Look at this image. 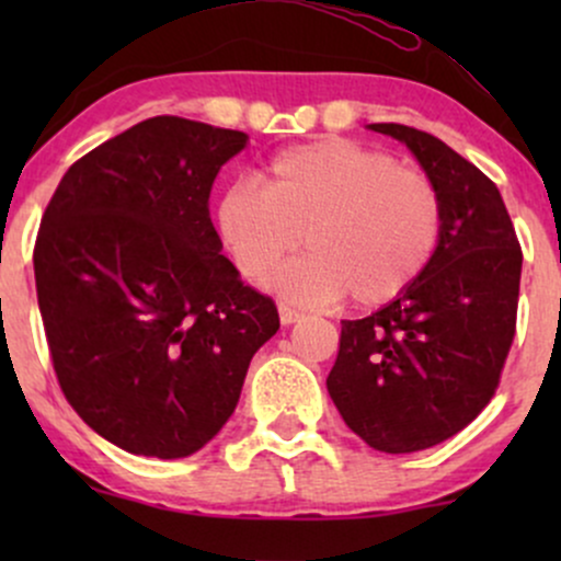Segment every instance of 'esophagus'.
<instances>
[{"label": "esophagus", "mask_w": 561, "mask_h": 561, "mask_svg": "<svg viewBox=\"0 0 561 561\" xmlns=\"http://www.w3.org/2000/svg\"><path fill=\"white\" fill-rule=\"evenodd\" d=\"M302 319V313L298 311V308H293V306H287V302H279V321L285 327H289V324H295V321H300Z\"/></svg>", "instance_id": "34e87169"}]
</instances>
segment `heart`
<instances>
[{
  "instance_id": "obj_1",
  "label": "heart",
  "mask_w": 561,
  "mask_h": 561,
  "mask_svg": "<svg viewBox=\"0 0 561 561\" xmlns=\"http://www.w3.org/2000/svg\"><path fill=\"white\" fill-rule=\"evenodd\" d=\"M216 231L248 279L272 274L306 231L311 255L276 274L282 295L319 306L351 293L358 306H382L435 259L443 195L430 173L398 165L390 152L324 137L276 152L266 186H227Z\"/></svg>"
}]
</instances>
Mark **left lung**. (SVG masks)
I'll list each match as a JSON object with an SVG mask.
<instances>
[{
  "label": "left lung",
  "mask_w": 561,
  "mask_h": 561,
  "mask_svg": "<svg viewBox=\"0 0 561 561\" xmlns=\"http://www.w3.org/2000/svg\"><path fill=\"white\" fill-rule=\"evenodd\" d=\"M443 195V237L427 272L366 319L343 321L327 390L340 416L385 454L433 448L491 403L517 330L523 250L499 186L446 141L401 124Z\"/></svg>",
  "instance_id": "8db88e82"
}]
</instances>
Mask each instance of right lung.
I'll return each mask as SVG.
<instances>
[{
    "instance_id": "right-lung-1",
    "label": "right lung",
    "mask_w": 561,
    "mask_h": 561,
    "mask_svg": "<svg viewBox=\"0 0 561 561\" xmlns=\"http://www.w3.org/2000/svg\"><path fill=\"white\" fill-rule=\"evenodd\" d=\"M248 134L158 115L66 171L34 248L57 382L96 435L182 459L227 424L255 351L279 330L208 210Z\"/></svg>"
}]
</instances>
